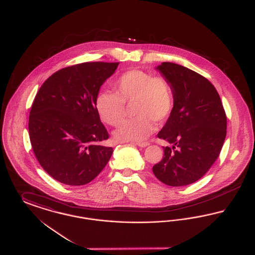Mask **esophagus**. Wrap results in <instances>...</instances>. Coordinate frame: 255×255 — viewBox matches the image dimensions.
<instances>
[{"instance_id":"esophagus-1","label":"esophagus","mask_w":255,"mask_h":255,"mask_svg":"<svg viewBox=\"0 0 255 255\" xmlns=\"http://www.w3.org/2000/svg\"><path fill=\"white\" fill-rule=\"evenodd\" d=\"M135 144L137 146H139V147H146V146L149 145L148 142H136Z\"/></svg>"}]
</instances>
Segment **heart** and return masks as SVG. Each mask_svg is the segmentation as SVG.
<instances>
[{
    "mask_svg": "<svg viewBox=\"0 0 255 255\" xmlns=\"http://www.w3.org/2000/svg\"><path fill=\"white\" fill-rule=\"evenodd\" d=\"M115 91L97 94L96 108L101 120L118 125L125 115V104H133V118L124 121L114 132L117 141H142L155 129L154 122H163L174 106V94L169 81L141 70L127 71L115 82Z\"/></svg>",
    "mask_w": 255,
    "mask_h": 255,
    "instance_id": "heart-1",
    "label": "heart"
}]
</instances>
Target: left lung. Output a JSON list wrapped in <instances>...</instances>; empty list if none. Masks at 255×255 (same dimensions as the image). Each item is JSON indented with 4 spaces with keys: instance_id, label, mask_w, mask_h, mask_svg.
Wrapping results in <instances>:
<instances>
[{
    "instance_id": "1",
    "label": "left lung",
    "mask_w": 255,
    "mask_h": 255,
    "mask_svg": "<svg viewBox=\"0 0 255 255\" xmlns=\"http://www.w3.org/2000/svg\"><path fill=\"white\" fill-rule=\"evenodd\" d=\"M156 70L172 86L174 106L158 133L172 147H163V158L152 170L167 185H188L218 158L227 134L226 113L215 87L201 74L170 62Z\"/></svg>"
}]
</instances>
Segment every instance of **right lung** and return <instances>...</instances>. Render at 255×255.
<instances>
[{
	"instance_id": "add662e5",
	"label": "right lung",
	"mask_w": 255,
	"mask_h": 255,
	"mask_svg": "<svg viewBox=\"0 0 255 255\" xmlns=\"http://www.w3.org/2000/svg\"><path fill=\"white\" fill-rule=\"evenodd\" d=\"M119 63L87 62L53 73L37 93L28 133L39 163L57 182L83 185L104 169L113 148L96 108L100 87Z\"/></svg>"
}]
</instances>
